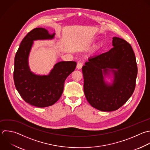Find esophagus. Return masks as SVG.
Masks as SVG:
<instances>
[{"instance_id":"34e87169","label":"esophagus","mask_w":150,"mask_h":150,"mask_svg":"<svg viewBox=\"0 0 150 150\" xmlns=\"http://www.w3.org/2000/svg\"><path fill=\"white\" fill-rule=\"evenodd\" d=\"M82 66H83L82 63L79 62V63H77V69H79V70H80V69H81L82 68Z\"/></svg>"}]
</instances>
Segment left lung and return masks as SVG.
Returning a JSON list of instances; mask_svg holds the SVG:
<instances>
[{
  "mask_svg": "<svg viewBox=\"0 0 150 150\" xmlns=\"http://www.w3.org/2000/svg\"><path fill=\"white\" fill-rule=\"evenodd\" d=\"M112 46L107 52L88 58L82 67L86 99L92 107L103 111L118 110L130 98L135 87L137 66L131 46L114 37ZM110 72L114 80L109 84L103 76Z\"/></svg>",
  "mask_w": 150,
  "mask_h": 150,
  "instance_id": "1",
  "label": "left lung"
}]
</instances>
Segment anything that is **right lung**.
I'll return each instance as SVG.
<instances>
[{
	"instance_id": "obj_1",
	"label": "right lung",
	"mask_w": 150,
	"mask_h": 150,
	"mask_svg": "<svg viewBox=\"0 0 150 150\" xmlns=\"http://www.w3.org/2000/svg\"><path fill=\"white\" fill-rule=\"evenodd\" d=\"M54 35L44 28L33 29L22 40L15 57L13 79L16 90L26 103L37 107H49L57 101L66 78L77 64L73 61L60 62L48 75H36L30 71L28 59L33 41L53 39Z\"/></svg>"
}]
</instances>
